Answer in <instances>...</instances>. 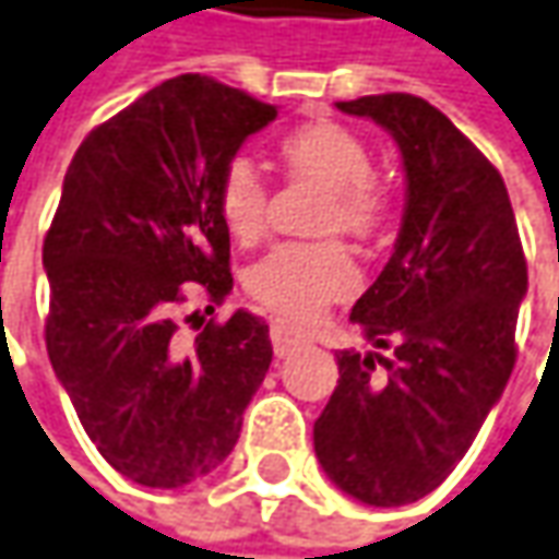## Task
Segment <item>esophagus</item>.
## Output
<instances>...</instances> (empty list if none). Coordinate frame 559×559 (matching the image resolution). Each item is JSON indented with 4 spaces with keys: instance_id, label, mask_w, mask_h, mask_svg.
Returning <instances> with one entry per match:
<instances>
[{
    "instance_id": "34e87169",
    "label": "esophagus",
    "mask_w": 559,
    "mask_h": 559,
    "mask_svg": "<svg viewBox=\"0 0 559 559\" xmlns=\"http://www.w3.org/2000/svg\"><path fill=\"white\" fill-rule=\"evenodd\" d=\"M304 345H310V335L304 329H297V325H290L284 319L272 322V347H275V357H287V354H294L297 347Z\"/></svg>"
}]
</instances>
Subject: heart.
Here are the masks:
<instances>
[{"label": "heart", "mask_w": 559, "mask_h": 559, "mask_svg": "<svg viewBox=\"0 0 559 559\" xmlns=\"http://www.w3.org/2000/svg\"><path fill=\"white\" fill-rule=\"evenodd\" d=\"M290 177L325 189L322 234L377 237L389 217V189L373 174V154L360 135L338 122H307L281 139ZM217 214L234 240L255 243L269 227V186L249 157H230L217 180ZM360 272L342 243H284L262 255L247 275V290L272 312L310 322L329 304L354 294Z\"/></svg>", "instance_id": "obj_1"}]
</instances>
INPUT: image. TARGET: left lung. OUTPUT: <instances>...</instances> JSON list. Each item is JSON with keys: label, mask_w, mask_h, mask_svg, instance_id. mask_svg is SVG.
Wrapping results in <instances>:
<instances>
[{"label": "left lung", "mask_w": 559, "mask_h": 559, "mask_svg": "<svg viewBox=\"0 0 559 559\" xmlns=\"http://www.w3.org/2000/svg\"><path fill=\"white\" fill-rule=\"evenodd\" d=\"M338 110L399 142L408 195L392 259L350 310L377 350L335 354L312 445L347 497L405 507L443 484L503 395L528 265L500 170L449 116L414 94Z\"/></svg>", "instance_id": "8db88e82"}]
</instances>
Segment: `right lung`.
<instances>
[{
    "mask_svg": "<svg viewBox=\"0 0 559 559\" xmlns=\"http://www.w3.org/2000/svg\"><path fill=\"white\" fill-rule=\"evenodd\" d=\"M275 116L247 91L177 75L91 129L66 170L44 240L47 354L91 443L142 487L214 472L269 373L259 316L209 319L186 338L180 310L202 297L214 312L234 290L214 192Z\"/></svg>",
    "mask_w": 559,
    "mask_h": 559,
    "instance_id": "1",
    "label": "right lung"
}]
</instances>
